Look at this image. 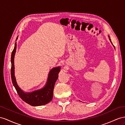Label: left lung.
Here are the masks:
<instances>
[{"label": "left lung", "instance_id": "left-lung-1", "mask_svg": "<svg viewBox=\"0 0 125 125\" xmlns=\"http://www.w3.org/2000/svg\"><path fill=\"white\" fill-rule=\"evenodd\" d=\"M108 37H109V40H110V41L111 42V43H112V42H111V39H110V37H109V36H108ZM112 44H113V43H112ZM113 46H114V45H113ZM114 47H115V46H114Z\"/></svg>", "mask_w": 125, "mask_h": 125}]
</instances>
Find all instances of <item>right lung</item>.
I'll return each mask as SVG.
<instances>
[{
  "mask_svg": "<svg viewBox=\"0 0 125 125\" xmlns=\"http://www.w3.org/2000/svg\"><path fill=\"white\" fill-rule=\"evenodd\" d=\"M17 38L18 37L16 38V40ZM16 47L17 43L16 42L14 49L12 51L11 55V78L12 84L16 90L17 91V94L22 100L32 106H39L48 104L52 100L53 98L54 85L58 78V74L61 69L60 67H56L51 69L48 76L46 84L43 88L30 93L24 92L19 87L15 76L14 57Z\"/></svg>",
  "mask_w": 125,
  "mask_h": 125,
  "instance_id": "add662e5",
  "label": "right lung"
}]
</instances>
